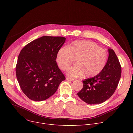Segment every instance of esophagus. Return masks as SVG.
I'll return each instance as SVG.
<instances>
[{
	"mask_svg": "<svg viewBox=\"0 0 133 133\" xmlns=\"http://www.w3.org/2000/svg\"><path fill=\"white\" fill-rule=\"evenodd\" d=\"M66 79L68 81H74V79L73 78H69V77H67L66 78Z\"/></svg>",
	"mask_w": 133,
	"mask_h": 133,
	"instance_id": "obj_1",
	"label": "esophagus"
}]
</instances>
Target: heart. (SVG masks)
<instances>
[{
	"label": "heart",
	"mask_w": 133,
	"mask_h": 133,
	"mask_svg": "<svg viewBox=\"0 0 133 133\" xmlns=\"http://www.w3.org/2000/svg\"><path fill=\"white\" fill-rule=\"evenodd\" d=\"M76 64L67 71L71 77H93L104 69L108 60L107 51L95 43L88 41H77L69 47L63 46L57 51L56 62L62 70H66L74 63Z\"/></svg>",
	"instance_id": "heart-1"
}]
</instances>
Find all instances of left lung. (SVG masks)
Listing matches in <instances>:
<instances>
[{"instance_id":"left-lung-1","label":"left lung","mask_w":133,"mask_h":133,"mask_svg":"<svg viewBox=\"0 0 133 133\" xmlns=\"http://www.w3.org/2000/svg\"><path fill=\"white\" fill-rule=\"evenodd\" d=\"M109 56L103 70L92 78L83 81V87L77 93L79 97L90 105L102 103L114 93L119 83L122 68L112 49H108Z\"/></svg>"}]
</instances>
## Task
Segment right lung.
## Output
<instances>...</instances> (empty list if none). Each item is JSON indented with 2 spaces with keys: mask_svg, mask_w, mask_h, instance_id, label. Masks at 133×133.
<instances>
[{
  "mask_svg": "<svg viewBox=\"0 0 133 133\" xmlns=\"http://www.w3.org/2000/svg\"><path fill=\"white\" fill-rule=\"evenodd\" d=\"M65 40L64 37L43 36L21 51L16 66V77L29 99L38 102L47 99L66 79L56 62L57 52Z\"/></svg>",
  "mask_w": 133,
  "mask_h": 133,
  "instance_id": "1",
  "label": "right lung"
}]
</instances>
